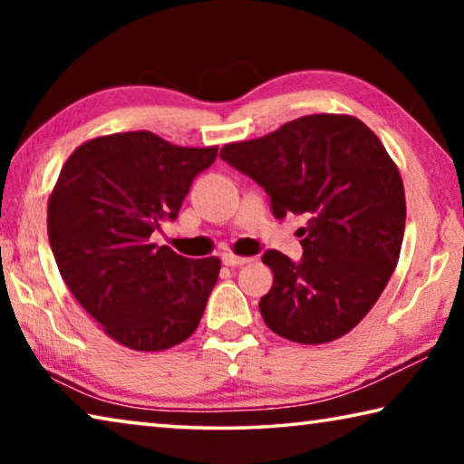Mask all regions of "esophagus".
Returning a JSON list of instances; mask_svg holds the SVG:
<instances>
[{"label":"esophagus","mask_w":464,"mask_h":464,"mask_svg":"<svg viewBox=\"0 0 464 464\" xmlns=\"http://www.w3.org/2000/svg\"><path fill=\"white\" fill-rule=\"evenodd\" d=\"M223 264L225 266H243V264H247V262H251V257H247V256H235V254H223Z\"/></svg>","instance_id":"obj_1"}]
</instances>
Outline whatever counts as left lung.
Masks as SVG:
<instances>
[{"mask_svg":"<svg viewBox=\"0 0 464 464\" xmlns=\"http://www.w3.org/2000/svg\"><path fill=\"white\" fill-rule=\"evenodd\" d=\"M221 157L268 192L278 218H307L301 262L276 249L262 257L274 274L264 324L296 343L352 332L397 268L405 231L403 179L381 139L356 116L309 114Z\"/></svg>","mask_w":464,"mask_h":464,"instance_id":"1","label":"left lung"}]
</instances>
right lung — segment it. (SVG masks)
<instances>
[{
  "instance_id": "obj_1",
  "label": "right lung",
  "mask_w": 464,
  "mask_h": 464,
  "mask_svg": "<svg viewBox=\"0 0 464 464\" xmlns=\"http://www.w3.org/2000/svg\"><path fill=\"white\" fill-rule=\"evenodd\" d=\"M217 151L130 130L85 140L61 168L46 208L54 262L75 301L124 348H174L200 324L221 260H188L149 237L178 217Z\"/></svg>"
}]
</instances>
